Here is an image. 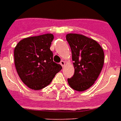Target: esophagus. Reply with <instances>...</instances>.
<instances>
[{
  "label": "esophagus",
  "instance_id": "obj_1",
  "mask_svg": "<svg viewBox=\"0 0 121 121\" xmlns=\"http://www.w3.org/2000/svg\"><path fill=\"white\" fill-rule=\"evenodd\" d=\"M60 65H61L62 67H64V66H65V61H64V60H61V61H60Z\"/></svg>",
  "mask_w": 121,
  "mask_h": 121
}]
</instances>
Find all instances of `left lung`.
<instances>
[{"mask_svg": "<svg viewBox=\"0 0 121 121\" xmlns=\"http://www.w3.org/2000/svg\"><path fill=\"white\" fill-rule=\"evenodd\" d=\"M66 40L70 45L74 74L68 82L73 89L84 91L89 89L100 75L104 63L102 47L95 40L78 34H68Z\"/></svg>", "mask_w": 121, "mask_h": 121, "instance_id": "left-lung-1", "label": "left lung"}]
</instances>
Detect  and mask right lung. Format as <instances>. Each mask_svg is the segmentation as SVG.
Returning <instances> with one entry per match:
<instances>
[{
	"mask_svg": "<svg viewBox=\"0 0 121 121\" xmlns=\"http://www.w3.org/2000/svg\"><path fill=\"white\" fill-rule=\"evenodd\" d=\"M53 35L45 34L24 38L14 49L16 70L21 81L32 89L48 86L62 66L53 61L50 47Z\"/></svg>",
	"mask_w": 121,
	"mask_h": 121,
	"instance_id": "add662e5",
	"label": "right lung"
}]
</instances>
